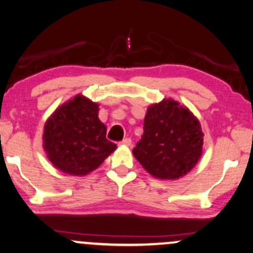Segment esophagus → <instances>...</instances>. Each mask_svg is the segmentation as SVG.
<instances>
[{"label": "esophagus", "instance_id": "34e87169", "mask_svg": "<svg viewBox=\"0 0 253 253\" xmlns=\"http://www.w3.org/2000/svg\"><path fill=\"white\" fill-rule=\"evenodd\" d=\"M120 143L124 144V146H130V144H132V140H130L129 137H126V139H124Z\"/></svg>", "mask_w": 253, "mask_h": 253}]
</instances>
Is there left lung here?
I'll list each match as a JSON object with an SVG mask.
<instances>
[{
    "instance_id": "left-lung-1",
    "label": "left lung",
    "mask_w": 253,
    "mask_h": 253,
    "mask_svg": "<svg viewBox=\"0 0 253 253\" xmlns=\"http://www.w3.org/2000/svg\"><path fill=\"white\" fill-rule=\"evenodd\" d=\"M199 120L173 99L148 107L143 135L133 149L140 164L160 179H178L193 169L203 155Z\"/></svg>"
}]
</instances>
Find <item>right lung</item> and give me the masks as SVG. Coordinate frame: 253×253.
<instances>
[{
	"label": "right lung",
	"instance_id": "add662e5",
	"mask_svg": "<svg viewBox=\"0 0 253 253\" xmlns=\"http://www.w3.org/2000/svg\"><path fill=\"white\" fill-rule=\"evenodd\" d=\"M98 111V104L77 95L47 119L43 150L56 169L85 176L116 150L117 144L106 139V126L99 120Z\"/></svg>",
	"mask_w": 253,
	"mask_h": 253
}]
</instances>
